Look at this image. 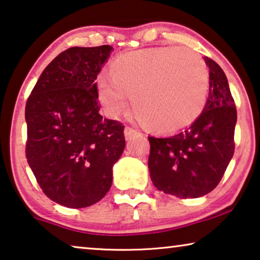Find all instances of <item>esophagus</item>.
<instances>
[{
	"label": "esophagus",
	"mask_w": 260,
	"mask_h": 260,
	"mask_svg": "<svg viewBox=\"0 0 260 260\" xmlns=\"http://www.w3.org/2000/svg\"><path fill=\"white\" fill-rule=\"evenodd\" d=\"M139 135H141V133L131 126H126L125 129H124V136H125L126 141H130V139H133L135 137H138Z\"/></svg>",
	"instance_id": "1"
}]
</instances>
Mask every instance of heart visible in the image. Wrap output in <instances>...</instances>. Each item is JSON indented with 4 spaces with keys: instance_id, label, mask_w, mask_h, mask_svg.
<instances>
[{
    "instance_id": "heart-1",
    "label": "heart",
    "mask_w": 260,
    "mask_h": 260,
    "mask_svg": "<svg viewBox=\"0 0 260 260\" xmlns=\"http://www.w3.org/2000/svg\"><path fill=\"white\" fill-rule=\"evenodd\" d=\"M111 75L97 78V95L110 117L131 104L153 129L176 131L198 118L209 91V68L191 49H144L118 56Z\"/></svg>"
}]
</instances>
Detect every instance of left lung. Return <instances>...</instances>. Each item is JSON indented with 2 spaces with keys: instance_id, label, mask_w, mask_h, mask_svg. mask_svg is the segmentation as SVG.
<instances>
[{
  "instance_id": "left-lung-1",
  "label": "left lung",
  "mask_w": 260,
  "mask_h": 260,
  "mask_svg": "<svg viewBox=\"0 0 260 260\" xmlns=\"http://www.w3.org/2000/svg\"><path fill=\"white\" fill-rule=\"evenodd\" d=\"M209 67V97L199 117L172 136H150L148 167L153 185L176 197L198 198L219 184L235 152L237 110L224 71Z\"/></svg>"
}]
</instances>
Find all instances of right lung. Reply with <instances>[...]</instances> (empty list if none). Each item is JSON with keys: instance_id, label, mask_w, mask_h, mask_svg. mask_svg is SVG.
Here are the masks:
<instances>
[{"instance_id": "add662e5", "label": "right lung", "mask_w": 260, "mask_h": 260, "mask_svg": "<svg viewBox=\"0 0 260 260\" xmlns=\"http://www.w3.org/2000/svg\"><path fill=\"white\" fill-rule=\"evenodd\" d=\"M112 47H73L41 74L25 104V156L44 194L59 205L86 208L112 184L125 146L124 125L103 118L96 78Z\"/></svg>"}]
</instances>
